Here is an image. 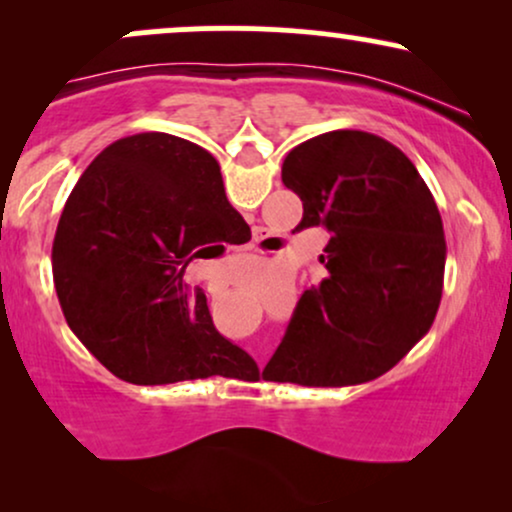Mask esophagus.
<instances>
[{
  "mask_svg": "<svg viewBox=\"0 0 512 512\" xmlns=\"http://www.w3.org/2000/svg\"><path fill=\"white\" fill-rule=\"evenodd\" d=\"M209 291H211V289H209Z\"/></svg>",
  "mask_w": 512,
  "mask_h": 512,
  "instance_id": "obj_1",
  "label": "esophagus"
}]
</instances>
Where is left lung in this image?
<instances>
[{"instance_id":"obj_1","label":"left lung","mask_w":512,"mask_h":512,"mask_svg":"<svg viewBox=\"0 0 512 512\" xmlns=\"http://www.w3.org/2000/svg\"><path fill=\"white\" fill-rule=\"evenodd\" d=\"M281 180L322 226L325 279L303 291L264 380L344 387L397 366L436 320L445 233L431 190L395 144L334 129L289 151Z\"/></svg>"}]
</instances>
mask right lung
<instances>
[{
	"label": "right lung",
	"instance_id": "obj_1",
	"mask_svg": "<svg viewBox=\"0 0 512 512\" xmlns=\"http://www.w3.org/2000/svg\"><path fill=\"white\" fill-rule=\"evenodd\" d=\"M221 168L163 132L117 139L74 185L52 243V276L76 337L117 378L168 385L255 368L190 291L195 257L221 255L231 223Z\"/></svg>",
	"mask_w": 512,
	"mask_h": 512
}]
</instances>
